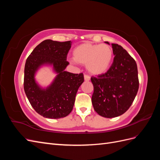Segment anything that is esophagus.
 <instances>
[{
	"instance_id": "1",
	"label": "esophagus",
	"mask_w": 160,
	"mask_h": 160,
	"mask_svg": "<svg viewBox=\"0 0 160 160\" xmlns=\"http://www.w3.org/2000/svg\"><path fill=\"white\" fill-rule=\"evenodd\" d=\"M84 79L85 81H89L90 80V77L88 76V75H84Z\"/></svg>"
}]
</instances>
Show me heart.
<instances>
[{
  "mask_svg": "<svg viewBox=\"0 0 160 160\" xmlns=\"http://www.w3.org/2000/svg\"><path fill=\"white\" fill-rule=\"evenodd\" d=\"M72 61L86 65L91 74L100 75L110 68L113 59L112 48L106 44L97 45L84 42L72 51Z\"/></svg>",
  "mask_w": 160,
  "mask_h": 160,
  "instance_id": "1",
  "label": "heart"
}]
</instances>
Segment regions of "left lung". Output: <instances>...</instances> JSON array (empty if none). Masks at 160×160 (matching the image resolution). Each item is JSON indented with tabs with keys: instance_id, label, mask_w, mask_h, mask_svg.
<instances>
[{
	"instance_id": "obj_1",
	"label": "left lung",
	"mask_w": 160,
	"mask_h": 160,
	"mask_svg": "<svg viewBox=\"0 0 160 160\" xmlns=\"http://www.w3.org/2000/svg\"><path fill=\"white\" fill-rule=\"evenodd\" d=\"M111 45L115 55L112 65L105 73L91 78L94 89L91 98L93 108L107 118L123 114L132 105L139 89L136 62L121 45Z\"/></svg>"
}]
</instances>
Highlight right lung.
<instances>
[{"mask_svg": "<svg viewBox=\"0 0 160 160\" xmlns=\"http://www.w3.org/2000/svg\"><path fill=\"white\" fill-rule=\"evenodd\" d=\"M71 47V41L45 40L34 49L26 61L24 89L33 109L44 118L59 119L68 115L73 108L77 92L84 81L83 73L65 71L69 64L67 55ZM42 65L52 66L58 74L46 88H41L34 78Z\"/></svg>", "mask_w": 160, "mask_h": 160, "instance_id": "obj_1", "label": "right lung"}]
</instances>
